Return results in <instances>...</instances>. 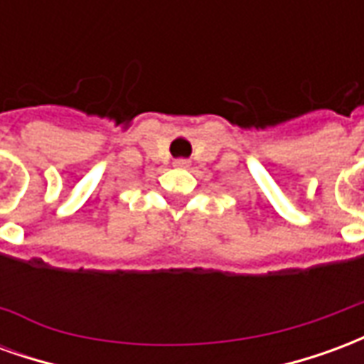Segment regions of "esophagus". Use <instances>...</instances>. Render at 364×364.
I'll return each mask as SVG.
<instances>
[{"instance_id":"1","label":"esophagus","mask_w":364,"mask_h":364,"mask_svg":"<svg viewBox=\"0 0 364 364\" xmlns=\"http://www.w3.org/2000/svg\"><path fill=\"white\" fill-rule=\"evenodd\" d=\"M175 167H181V169H185V167H189V161H187V159H177V161H175Z\"/></svg>"}]
</instances>
